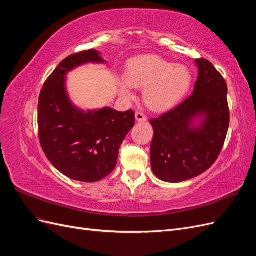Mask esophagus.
Returning <instances> with one entry per match:
<instances>
[{"label": "esophagus", "mask_w": 256, "mask_h": 256, "mask_svg": "<svg viewBox=\"0 0 256 256\" xmlns=\"http://www.w3.org/2000/svg\"><path fill=\"white\" fill-rule=\"evenodd\" d=\"M136 120L138 122H146L147 118H146L145 114H144L143 112L138 111V112L136 113Z\"/></svg>", "instance_id": "34e87169"}]
</instances>
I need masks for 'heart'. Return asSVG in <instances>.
Masks as SVG:
<instances>
[{"mask_svg":"<svg viewBox=\"0 0 256 256\" xmlns=\"http://www.w3.org/2000/svg\"><path fill=\"white\" fill-rule=\"evenodd\" d=\"M190 84L191 74L186 66L157 56H143L129 62L125 79L118 80V88L127 99L134 96L132 88H144L146 106L154 111H164L180 102Z\"/></svg>","mask_w":256,"mask_h":256,"instance_id":"heart-1","label":"heart"}]
</instances>
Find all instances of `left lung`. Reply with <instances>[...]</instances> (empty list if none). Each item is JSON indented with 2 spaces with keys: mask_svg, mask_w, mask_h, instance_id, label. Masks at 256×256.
I'll return each instance as SVG.
<instances>
[{
  "mask_svg": "<svg viewBox=\"0 0 256 256\" xmlns=\"http://www.w3.org/2000/svg\"><path fill=\"white\" fill-rule=\"evenodd\" d=\"M196 64L198 76L192 94L174 109L150 120L154 128L152 170L164 182H180L207 171L226 138V82L209 60L198 58Z\"/></svg>",
  "mask_w": 256,
  "mask_h": 256,
  "instance_id": "1",
  "label": "left lung"
}]
</instances>
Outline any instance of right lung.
<instances>
[{"label":"right lung","instance_id":"1","mask_svg":"<svg viewBox=\"0 0 256 256\" xmlns=\"http://www.w3.org/2000/svg\"><path fill=\"white\" fill-rule=\"evenodd\" d=\"M104 63L96 50L67 56L46 80L38 99V136L56 170L74 180L95 182L116 166L118 150L134 126V112L111 108L84 112L68 98L65 76L85 63Z\"/></svg>","mask_w":256,"mask_h":256}]
</instances>
